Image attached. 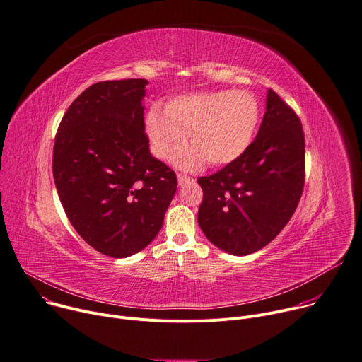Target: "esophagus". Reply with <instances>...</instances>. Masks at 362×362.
<instances>
[{
    "label": "esophagus",
    "mask_w": 362,
    "mask_h": 362,
    "mask_svg": "<svg viewBox=\"0 0 362 362\" xmlns=\"http://www.w3.org/2000/svg\"><path fill=\"white\" fill-rule=\"evenodd\" d=\"M177 180H178V185H180V187H182V185H185V184L194 182V178H191V177H188V175H184V174H178V175H177Z\"/></svg>",
    "instance_id": "1"
}]
</instances>
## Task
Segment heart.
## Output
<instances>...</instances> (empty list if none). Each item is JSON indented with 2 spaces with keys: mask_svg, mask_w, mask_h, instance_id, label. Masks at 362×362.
<instances>
[{
  "mask_svg": "<svg viewBox=\"0 0 362 362\" xmlns=\"http://www.w3.org/2000/svg\"><path fill=\"white\" fill-rule=\"evenodd\" d=\"M260 122V103L247 90H206L175 96L164 112L152 106L145 127L151 151L165 159L180 149L185 138L191 148L180 151L174 164L195 170L204 164L224 167L252 145Z\"/></svg>",
  "mask_w": 362,
  "mask_h": 362,
  "instance_id": "b5f03b06",
  "label": "heart"
}]
</instances>
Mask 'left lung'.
Instances as JSON below:
<instances>
[{
  "mask_svg": "<svg viewBox=\"0 0 362 362\" xmlns=\"http://www.w3.org/2000/svg\"><path fill=\"white\" fill-rule=\"evenodd\" d=\"M305 136L296 113L272 89L249 149L210 177L198 226L220 250L247 256L269 245L293 216L303 191Z\"/></svg>",
  "mask_w": 362,
  "mask_h": 362,
  "instance_id": "obj_1",
  "label": "left lung"
}]
</instances>
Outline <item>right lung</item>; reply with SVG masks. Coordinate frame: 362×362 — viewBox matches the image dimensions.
Here are the masks:
<instances>
[{"instance_id": "obj_1", "label": "right lung", "mask_w": 362, "mask_h": 362, "mask_svg": "<svg viewBox=\"0 0 362 362\" xmlns=\"http://www.w3.org/2000/svg\"><path fill=\"white\" fill-rule=\"evenodd\" d=\"M145 78L95 83L64 113L53 177L74 230L102 255L129 257L159 233L177 177L151 155L142 100Z\"/></svg>"}]
</instances>
